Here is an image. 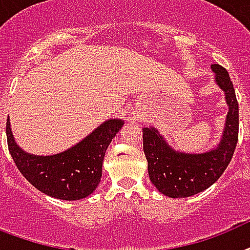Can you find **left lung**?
Listing matches in <instances>:
<instances>
[{
    "mask_svg": "<svg viewBox=\"0 0 250 250\" xmlns=\"http://www.w3.org/2000/svg\"><path fill=\"white\" fill-rule=\"evenodd\" d=\"M215 82L226 95L228 113L218 146L208 152L187 154L173 150L155 127H143V151L151 183L164 195L185 198L204 191L223 175L239 137V104L228 71L211 65Z\"/></svg>",
    "mask_w": 250,
    "mask_h": 250,
    "instance_id": "left-lung-1",
    "label": "left lung"
}]
</instances>
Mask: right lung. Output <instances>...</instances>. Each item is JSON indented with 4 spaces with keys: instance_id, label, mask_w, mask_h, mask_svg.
Instances as JSON below:
<instances>
[{
    "instance_id": "obj_1",
    "label": "right lung",
    "mask_w": 250,
    "mask_h": 250,
    "mask_svg": "<svg viewBox=\"0 0 250 250\" xmlns=\"http://www.w3.org/2000/svg\"><path fill=\"white\" fill-rule=\"evenodd\" d=\"M123 125V120H107L66 151L42 156L23 151L15 143L7 119V146L15 166L38 190L53 198L77 201L99 185L105 151Z\"/></svg>"
}]
</instances>
